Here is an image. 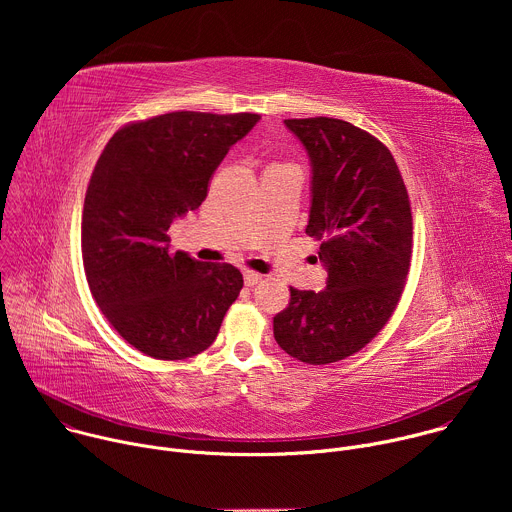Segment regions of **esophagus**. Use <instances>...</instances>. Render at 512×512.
<instances>
[{"instance_id": "1", "label": "esophagus", "mask_w": 512, "mask_h": 512, "mask_svg": "<svg viewBox=\"0 0 512 512\" xmlns=\"http://www.w3.org/2000/svg\"><path fill=\"white\" fill-rule=\"evenodd\" d=\"M261 277H263V275H261V273H255V271H245V273H243V279H245V285H247V287L257 285V283L261 281Z\"/></svg>"}]
</instances>
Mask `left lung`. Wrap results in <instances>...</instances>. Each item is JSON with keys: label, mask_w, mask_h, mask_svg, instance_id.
Returning <instances> with one entry per match:
<instances>
[{"label": "left lung", "mask_w": 512, "mask_h": 512, "mask_svg": "<svg viewBox=\"0 0 512 512\" xmlns=\"http://www.w3.org/2000/svg\"><path fill=\"white\" fill-rule=\"evenodd\" d=\"M310 158V221L328 271L326 289L289 287L273 336L308 364L338 362L367 346L403 294L411 261V206L401 172L371 133L332 117L285 119Z\"/></svg>", "instance_id": "obj_1"}]
</instances>
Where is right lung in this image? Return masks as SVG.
I'll return each mask as SVG.
<instances>
[{"instance_id":"right-lung-1","label":"right lung","mask_w":512,"mask_h":512,"mask_svg":"<svg viewBox=\"0 0 512 512\" xmlns=\"http://www.w3.org/2000/svg\"><path fill=\"white\" fill-rule=\"evenodd\" d=\"M261 117L176 111L119 129L93 170L83 263L111 326L139 352L182 360L206 350L243 275L170 251L168 229L206 198L208 180Z\"/></svg>"}]
</instances>
